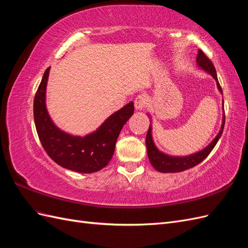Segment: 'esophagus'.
<instances>
[{"instance_id":"obj_1","label":"esophagus","mask_w":248,"mask_h":248,"mask_svg":"<svg viewBox=\"0 0 248 248\" xmlns=\"http://www.w3.org/2000/svg\"><path fill=\"white\" fill-rule=\"evenodd\" d=\"M148 106V97L146 95H139L134 100V107L137 109H144Z\"/></svg>"}]
</instances>
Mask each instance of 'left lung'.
<instances>
[{
	"label": "left lung",
	"instance_id": "1",
	"mask_svg": "<svg viewBox=\"0 0 248 248\" xmlns=\"http://www.w3.org/2000/svg\"><path fill=\"white\" fill-rule=\"evenodd\" d=\"M197 63L201 67V68H202L205 71L211 74V76L214 78V79L216 80L217 87H218V90L220 91V93H222L221 87L219 85L218 79H217L215 67H214L211 60H210L205 55V52L201 49L199 50V55L197 57ZM224 120L226 119H224V116H223V122H222L221 129H220L219 133L217 134V137L211 141V144H210L208 147H206L204 150H202V151H200L196 154L189 155V156H185V157L169 156L167 154L160 152L159 150L157 149L154 145L153 140H152V134H151V131H152L151 126H149L147 137H146V146H147V153H148L150 162H151L153 168L156 170H158L160 172H178V171H183L185 170H188V169L196 167L197 164L201 163L210 153H211L213 148L217 144V141H218L221 133L223 131Z\"/></svg>",
	"mask_w": 248,
	"mask_h": 248
}]
</instances>
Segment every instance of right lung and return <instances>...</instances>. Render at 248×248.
Here are the masks:
<instances>
[{"instance_id": "right-lung-1", "label": "right lung", "mask_w": 248, "mask_h": 248, "mask_svg": "<svg viewBox=\"0 0 248 248\" xmlns=\"http://www.w3.org/2000/svg\"><path fill=\"white\" fill-rule=\"evenodd\" d=\"M49 67L43 74L34 98L36 130L43 149L59 166L90 174L106 168L114 155L116 141L124 124L133 115V102L108 117L95 132L85 138L60 130L50 120L46 107V90Z\"/></svg>"}]
</instances>
